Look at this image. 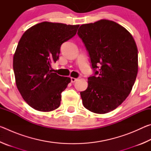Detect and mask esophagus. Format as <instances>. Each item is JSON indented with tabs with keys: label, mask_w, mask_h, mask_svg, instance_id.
Returning a JSON list of instances; mask_svg holds the SVG:
<instances>
[{
	"label": "esophagus",
	"mask_w": 151,
	"mask_h": 151,
	"mask_svg": "<svg viewBox=\"0 0 151 151\" xmlns=\"http://www.w3.org/2000/svg\"><path fill=\"white\" fill-rule=\"evenodd\" d=\"M76 81H77V78H74V77H71V82H72V83H75V82Z\"/></svg>",
	"instance_id": "34e87169"
}]
</instances>
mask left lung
<instances>
[{"instance_id": "8db88e82", "label": "left lung", "mask_w": 151, "mask_h": 151, "mask_svg": "<svg viewBox=\"0 0 151 151\" xmlns=\"http://www.w3.org/2000/svg\"><path fill=\"white\" fill-rule=\"evenodd\" d=\"M77 34L89 53L95 75L81 92L84 106L96 114L113 111L129 95L138 73V49L132 35L112 20L82 24Z\"/></svg>"}]
</instances>
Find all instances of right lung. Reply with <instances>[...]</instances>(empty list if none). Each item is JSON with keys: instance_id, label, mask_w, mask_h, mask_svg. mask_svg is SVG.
Instances as JSON below:
<instances>
[{"instance_id": "add662e5", "label": "right lung", "mask_w": 151, "mask_h": 151, "mask_svg": "<svg viewBox=\"0 0 151 151\" xmlns=\"http://www.w3.org/2000/svg\"><path fill=\"white\" fill-rule=\"evenodd\" d=\"M78 27L45 21L29 28L20 38L13 57L15 82L24 101L37 111L49 112L60 106L61 93L71 80L52 73L51 64Z\"/></svg>"}]
</instances>
